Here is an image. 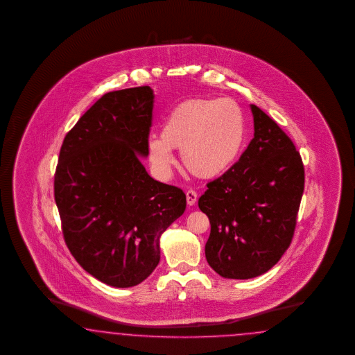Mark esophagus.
<instances>
[{
  "label": "esophagus",
  "mask_w": 355,
  "mask_h": 355,
  "mask_svg": "<svg viewBox=\"0 0 355 355\" xmlns=\"http://www.w3.org/2000/svg\"><path fill=\"white\" fill-rule=\"evenodd\" d=\"M186 200H187V205H193L198 200V193H195L193 190H189L186 193Z\"/></svg>",
  "instance_id": "obj_1"
}]
</instances>
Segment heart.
<instances>
[{
  "label": "heart",
  "instance_id": "1",
  "mask_svg": "<svg viewBox=\"0 0 355 355\" xmlns=\"http://www.w3.org/2000/svg\"><path fill=\"white\" fill-rule=\"evenodd\" d=\"M246 138L242 107L232 98L183 101L162 122V137L152 134L147 150L153 169L171 172L172 150H181L183 165L199 178H217L236 164Z\"/></svg>",
  "mask_w": 355,
  "mask_h": 355
}]
</instances>
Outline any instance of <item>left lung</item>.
I'll return each mask as SVG.
<instances>
[{"label": "left lung", "instance_id": "left-lung-1", "mask_svg": "<svg viewBox=\"0 0 355 355\" xmlns=\"http://www.w3.org/2000/svg\"><path fill=\"white\" fill-rule=\"evenodd\" d=\"M250 107L254 138L198 203L211 224L205 258L225 279H254L279 261L291 246L304 189L291 138L260 107Z\"/></svg>", "mask_w": 355, "mask_h": 355}]
</instances>
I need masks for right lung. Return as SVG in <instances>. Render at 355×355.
I'll return each mask as SVG.
<instances>
[{"instance_id": "right-lung-1", "label": "right lung", "mask_w": 355, "mask_h": 355, "mask_svg": "<svg viewBox=\"0 0 355 355\" xmlns=\"http://www.w3.org/2000/svg\"><path fill=\"white\" fill-rule=\"evenodd\" d=\"M153 89L107 92L64 137L54 199L64 242L80 267L114 288L147 279L160 236L186 209L181 189L155 181L148 156Z\"/></svg>"}]
</instances>
